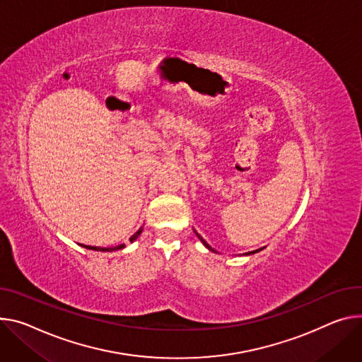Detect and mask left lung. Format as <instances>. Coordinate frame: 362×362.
<instances>
[{"label":"left lung","instance_id":"obj_1","mask_svg":"<svg viewBox=\"0 0 362 362\" xmlns=\"http://www.w3.org/2000/svg\"><path fill=\"white\" fill-rule=\"evenodd\" d=\"M193 231H194V229H193ZM194 234L198 235V238L202 241V244H204V245H205V247H206L209 251H214V252H215V250H214V248H212V247H211V245H209V244H208V243H206V241H205V240H204V238H202V237H201L198 233L194 231ZM261 250H262V248H259V250H255V251H250V252H245V255H251V254H255V252H258V251H261Z\"/></svg>","mask_w":362,"mask_h":362}]
</instances>
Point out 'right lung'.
Segmentation results:
<instances>
[{
  "label": "right lung",
  "mask_w": 362,
  "mask_h": 362,
  "mask_svg": "<svg viewBox=\"0 0 362 362\" xmlns=\"http://www.w3.org/2000/svg\"><path fill=\"white\" fill-rule=\"evenodd\" d=\"M141 233H143V226L139 229V231H137V233H136L133 237L129 238V241H131V243H134V241L139 238V235H140ZM82 247H85V248H88V250H93V251H105V252L108 251V252H110V251H118V250H122V248L125 247V244H119V245H117V247H107V248H104V247H92V245H83V244H82Z\"/></svg>",
  "instance_id": "1"
}]
</instances>
